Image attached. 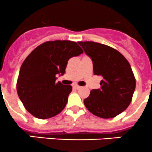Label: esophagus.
Returning a JSON list of instances; mask_svg holds the SVG:
<instances>
[{
  "mask_svg": "<svg viewBox=\"0 0 152 152\" xmlns=\"http://www.w3.org/2000/svg\"><path fill=\"white\" fill-rule=\"evenodd\" d=\"M73 88H75V89H79V88H80V86H78V85H74V86H73Z\"/></svg>",
  "mask_w": 152,
  "mask_h": 152,
  "instance_id": "esophagus-1",
  "label": "esophagus"
}]
</instances>
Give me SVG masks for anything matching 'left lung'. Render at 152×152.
Wrapping results in <instances>:
<instances>
[{"label": "left lung", "mask_w": 152, "mask_h": 152, "mask_svg": "<svg viewBox=\"0 0 152 152\" xmlns=\"http://www.w3.org/2000/svg\"><path fill=\"white\" fill-rule=\"evenodd\" d=\"M78 44L91 58L94 75L103 77L100 88L91 90L84 105L99 118H115L129 106L136 86L130 64L122 54L109 46L92 41Z\"/></svg>", "instance_id": "obj_1"}]
</instances>
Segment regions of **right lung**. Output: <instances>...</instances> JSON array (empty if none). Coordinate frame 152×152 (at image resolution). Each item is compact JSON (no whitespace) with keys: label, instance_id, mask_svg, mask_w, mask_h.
<instances>
[{"label":"right lung","instance_id":"1","mask_svg":"<svg viewBox=\"0 0 152 152\" xmlns=\"http://www.w3.org/2000/svg\"><path fill=\"white\" fill-rule=\"evenodd\" d=\"M83 52L76 42L54 40L39 45L27 56L20 67L17 91L31 115L48 119L62 112L72 87L56 82V75H63L69 60Z\"/></svg>","mask_w":152,"mask_h":152}]
</instances>
